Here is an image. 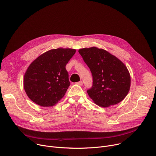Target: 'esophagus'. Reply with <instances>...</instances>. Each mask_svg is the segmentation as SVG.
I'll use <instances>...</instances> for the list:
<instances>
[{"label": "esophagus", "instance_id": "obj_1", "mask_svg": "<svg viewBox=\"0 0 156 156\" xmlns=\"http://www.w3.org/2000/svg\"><path fill=\"white\" fill-rule=\"evenodd\" d=\"M76 83H77V85H83V82H82V81H79V82H77Z\"/></svg>", "mask_w": 156, "mask_h": 156}]
</instances>
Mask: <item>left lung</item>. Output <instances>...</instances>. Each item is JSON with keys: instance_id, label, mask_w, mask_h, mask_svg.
Returning <instances> with one entry per match:
<instances>
[{"instance_id": "1", "label": "left lung", "mask_w": 156, "mask_h": 156, "mask_svg": "<svg viewBox=\"0 0 156 156\" xmlns=\"http://www.w3.org/2000/svg\"><path fill=\"white\" fill-rule=\"evenodd\" d=\"M79 53L91 71L92 86L87 92L96 104L108 107L122 101L131 85L125 65L108 51L96 47L80 49Z\"/></svg>"}]
</instances>
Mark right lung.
<instances>
[{
  "mask_svg": "<svg viewBox=\"0 0 156 156\" xmlns=\"http://www.w3.org/2000/svg\"><path fill=\"white\" fill-rule=\"evenodd\" d=\"M76 49L49 50L30 65L24 76L25 92L34 103L42 107L55 105L70 85L66 66Z\"/></svg>",
  "mask_w": 156,
  "mask_h": 156,
  "instance_id": "add662e5",
  "label": "right lung"
}]
</instances>
